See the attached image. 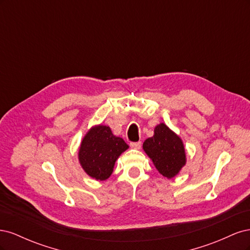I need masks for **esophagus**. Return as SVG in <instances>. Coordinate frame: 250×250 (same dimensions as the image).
Returning a JSON list of instances; mask_svg holds the SVG:
<instances>
[{"mask_svg":"<svg viewBox=\"0 0 250 250\" xmlns=\"http://www.w3.org/2000/svg\"><path fill=\"white\" fill-rule=\"evenodd\" d=\"M130 146L133 149H141L142 142H132V143H130Z\"/></svg>","mask_w":250,"mask_h":250,"instance_id":"1","label":"esophagus"}]
</instances>
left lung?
Masks as SVG:
<instances>
[{"mask_svg": "<svg viewBox=\"0 0 250 250\" xmlns=\"http://www.w3.org/2000/svg\"><path fill=\"white\" fill-rule=\"evenodd\" d=\"M143 149L157 171L167 178L175 176L186 164L183 141L164 123L155 127L154 135L144 142Z\"/></svg>", "mask_w": 250, "mask_h": 250, "instance_id": "obj_1", "label": "left lung"}]
</instances>
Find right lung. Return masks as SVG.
Wrapping results in <instances>:
<instances>
[{"label":"right lung","mask_w":250,"mask_h":250,"mask_svg":"<svg viewBox=\"0 0 250 250\" xmlns=\"http://www.w3.org/2000/svg\"><path fill=\"white\" fill-rule=\"evenodd\" d=\"M127 148L124 140L113 135L108 126H95L82 140L79 162L90 177L105 180L111 175L117 158Z\"/></svg>","instance_id":"right-lung-1"}]
</instances>
